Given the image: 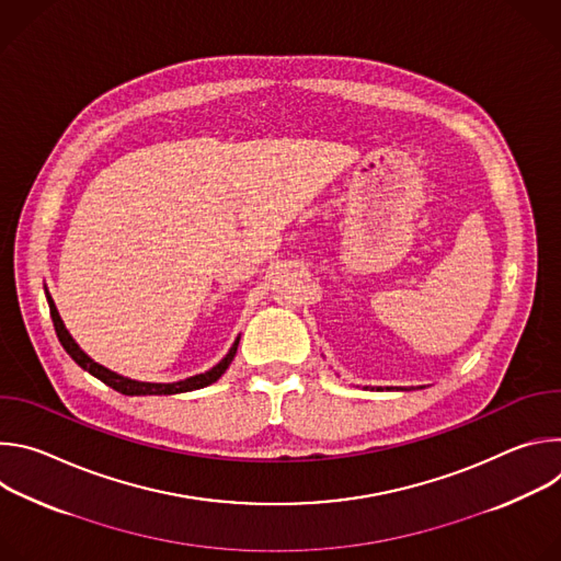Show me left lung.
Masks as SVG:
<instances>
[{"label":"left lung","instance_id":"1","mask_svg":"<svg viewBox=\"0 0 561 561\" xmlns=\"http://www.w3.org/2000/svg\"><path fill=\"white\" fill-rule=\"evenodd\" d=\"M417 388H424V386H417ZM377 390H381V388L377 386ZM388 390H390V388H388ZM397 390H411V388H397Z\"/></svg>","mask_w":561,"mask_h":561}]
</instances>
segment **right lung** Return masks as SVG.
Here are the masks:
<instances>
[{
    "label": "right lung",
    "instance_id": "add662e5",
    "mask_svg": "<svg viewBox=\"0 0 561 561\" xmlns=\"http://www.w3.org/2000/svg\"><path fill=\"white\" fill-rule=\"evenodd\" d=\"M46 301H48V308H50V317H53V327H55V333L64 346V351L75 359L77 366H82L87 373H91L93 377H98L100 381H104L106 386L115 388L117 392L122 394H178V392H188V390H197V388H204L213 381H217L226 368L230 366V362L234 359V353H237V346H239V337L234 340V344L230 346V351L226 353V357L215 364L210 370L206 373H199V375H193V377H186V379H180V381H139V379H130V377H124L102 364H98L93 357H89L82 348H79V344L72 340V335L66 331L61 317H59V310L46 288Z\"/></svg>",
    "mask_w": 561,
    "mask_h": 561
}]
</instances>
